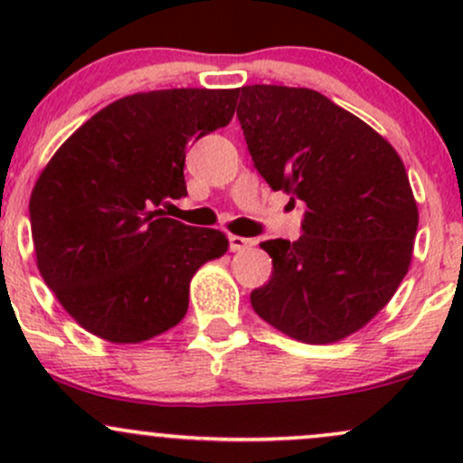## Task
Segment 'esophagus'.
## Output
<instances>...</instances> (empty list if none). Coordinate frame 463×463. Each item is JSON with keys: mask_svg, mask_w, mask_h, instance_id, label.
Segmentation results:
<instances>
[{"mask_svg": "<svg viewBox=\"0 0 463 463\" xmlns=\"http://www.w3.org/2000/svg\"><path fill=\"white\" fill-rule=\"evenodd\" d=\"M228 246H231L232 252H241V250H246V248L252 246V239L231 235V237H228Z\"/></svg>", "mask_w": 463, "mask_h": 463, "instance_id": "1", "label": "esophagus"}]
</instances>
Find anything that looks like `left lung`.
I'll return each mask as SVG.
<instances>
[{
	"mask_svg": "<svg viewBox=\"0 0 463 463\" xmlns=\"http://www.w3.org/2000/svg\"><path fill=\"white\" fill-rule=\"evenodd\" d=\"M237 119L254 167L302 202L298 241L272 239V279L252 309L289 337L331 344L368 324L411 263L418 206L394 147L311 89L252 84Z\"/></svg>",
	"mask_w": 463,
	"mask_h": 463,
	"instance_id": "1",
	"label": "left lung"
}]
</instances>
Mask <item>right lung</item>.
<instances>
[{
    "label": "right lung",
    "mask_w": 463,
    "mask_h": 463,
    "mask_svg": "<svg viewBox=\"0 0 463 463\" xmlns=\"http://www.w3.org/2000/svg\"><path fill=\"white\" fill-rule=\"evenodd\" d=\"M237 89H167L109 104L54 154L30 198L36 263L80 326L117 344L183 320L189 283L228 239L165 217L187 195L189 143L224 128Z\"/></svg>",
    "instance_id": "1"
}]
</instances>
